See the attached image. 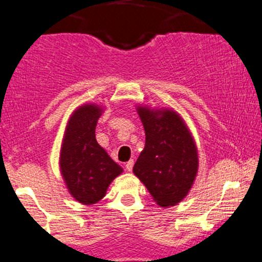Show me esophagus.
Masks as SVG:
<instances>
[{
	"label": "esophagus",
	"mask_w": 262,
	"mask_h": 262,
	"mask_svg": "<svg viewBox=\"0 0 262 262\" xmlns=\"http://www.w3.org/2000/svg\"><path fill=\"white\" fill-rule=\"evenodd\" d=\"M133 166H134V161H133V160L128 161V162L125 163V168H126V171H129V172H130V171L133 170Z\"/></svg>",
	"instance_id": "obj_1"
}]
</instances>
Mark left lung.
I'll list each match as a JSON object with an SVG mask.
<instances>
[{
  "label": "left lung",
  "mask_w": 262,
  "mask_h": 262,
  "mask_svg": "<svg viewBox=\"0 0 262 262\" xmlns=\"http://www.w3.org/2000/svg\"><path fill=\"white\" fill-rule=\"evenodd\" d=\"M146 146L133 172L160 207H173L187 195L199 167L198 149L186 124L170 109L138 106Z\"/></svg>",
  "instance_id": "1"
}]
</instances>
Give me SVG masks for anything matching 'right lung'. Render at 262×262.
I'll use <instances>...</instances> for the list:
<instances>
[{
	"label": "right lung",
	"mask_w": 262,
	"mask_h": 262,
	"mask_svg": "<svg viewBox=\"0 0 262 262\" xmlns=\"http://www.w3.org/2000/svg\"><path fill=\"white\" fill-rule=\"evenodd\" d=\"M102 107L84 104L71 115L60 147L59 167L70 194L91 205L100 202L123 168L96 141L95 129Z\"/></svg>",
	"instance_id": "1"
}]
</instances>
